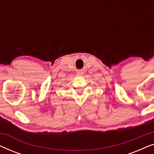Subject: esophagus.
I'll return each instance as SVG.
<instances>
[{"mask_svg": "<svg viewBox=\"0 0 154 154\" xmlns=\"http://www.w3.org/2000/svg\"><path fill=\"white\" fill-rule=\"evenodd\" d=\"M79 74H83V73H82L81 71H80V72H79Z\"/></svg>", "mask_w": 154, "mask_h": 154, "instance_id": "esophagus-1", "label": "esophagus"}]
</instances>
